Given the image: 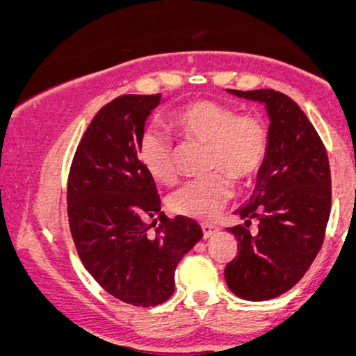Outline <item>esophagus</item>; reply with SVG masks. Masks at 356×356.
I'll return each instance as SVG.
<instances>
[{"label":"esophagus","mask_w":356,"mask_h":356,"mask_svg":"<svg viewBox=\"0 0 356 356\" xmlns=\"http://www.w3.org/2000/svg\"><path fill=\"white\" fill-rule=\"evenodd\" d=\"M202 232H204V238H211V236H214L216 232H218V226H214V224H209V222H204L202 224Z\"/></svg>","instance_id":"obj_1"}]
</instances>
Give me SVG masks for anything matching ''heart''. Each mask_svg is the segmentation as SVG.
<instances>
[{
	"instance_id": "obj_1",
	"label": "heart",
	"mask_w": 356,
	"mask_h": 356,
	"mask_svg": "<svg viewBox=\"0 0 356 356\" xmlns=\"http://www.w3.org/2000/svg\"><path fill=\"white\" fill-rule=\"evenodd\" d=\"M170 125L187 140L206 144V177L187 182L169 199L170 209L181 216L211 219L232 195V182H248L264 165L269 132L257 115H239L231 105L216 100H194L170 115ZM142 165L155 181L172 184L177 177L174 145L169 136L145 130L138 142Z\"/></svg>"
}]
</instances>
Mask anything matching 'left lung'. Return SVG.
I'll use <instances>...</instances> for the list:
<instances>
[{
    "label": "left lung",
    "mask_w": 356,
    "mask_h": 356,
    "mask_svg": "<svg viewBox=\"0 0 356 356\" xmlns=\"http://www.w3.org/2000/svg\"><path fill=\"white\" fill-rule=\"evenodd\" d=\"M266 105L269 150L254 192L234 214L244 224L227 227L238 254L224 269L236 296L264 301L291 289L321 249L332 211L328 154L295 100L271 88L229 90ZM258 220L256 232L250 222Z\"/></svg>",
    "instance_id": "left-lung-1"
}]
</instances>
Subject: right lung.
I'll use <instances>...</instances> for the list:
<instances>
[{
	"mask_svg": "<svg viewBox=\"0 0 356 356\" xmlns=\"http://www.w3.org/2000/svg\"><path fill=\"white\" fill-rule=\"evenodd\" d=\"M161 102V93L122 95L104 105L76 147L67 187L83 266L108 295L140 308L172 296L179 261L202 238L194 219L161 212L154 177L138 155L147 118Z\"/></svg>",
	"mask_w": 356,
	"mask_h": 356,
	"instance_id": "right-lung-1",
	"label": "right lung"
}]
</instances>
